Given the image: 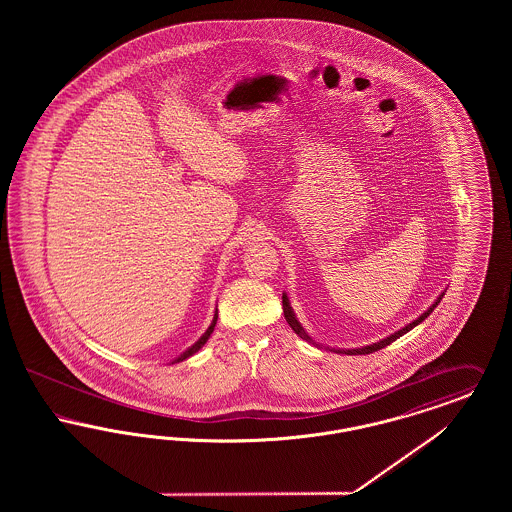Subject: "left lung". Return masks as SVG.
<instances>
[{
	"mask_svg": "<svg viewBox=\"0 0 512 512\" xmlns=\"http://www.w3.org/2000/svg\"><path fill=\"white\" fill-rule=\"evenodd\" d=\"M445 295V292H441L438 295V299L420 315V317L413 320V322H409L407 326H403L401 330H397V332H393L390 336H386L384 340L376 341V343H370V345H363V347H355V349H336V347H328V345H322V343H318V341L313 340L307 332H305V328L301 326V322L297 320L295 317V313H293L292 305H290V297H288V293H284L282 295V305H284V317L288 320V324L292 326L293 332L299 336V338H303L305 341H309V343H313V345H317V347H326V349H330V351H334V353H345V355H368V353H374V351H378V349H382V347H386V345H390L391 341L397 340V338H401L403 334H407V332H411L414 326H418L422 320H426V318L430 317V313L438 307L439 301H441V297Z\"/></svg>",
	"mask_w": 512,
	"mask_h": 512,
	"instance_id": "obj_1",
	"label": "left lung"
}]
</instances>
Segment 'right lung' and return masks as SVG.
<instances>
[{"mask_svg": "<svg viewBox=\"0 0 512 512\" xmlns=\"http://www.w3.org/2000/svg\"><path fill=\"white\" fill-rule=\"evenodd\" d=\"M217 318H219V311H215V317H213V322L209 324V328L205 330V334H203V336H201L199 340L195 341L192 347H188V349H186L184 353H180V355H178V357H176V359L172 361V365H174V363H182V361H186L188 357H192V355H195V353H197V351H199V349H201V347H203V345L207 343V340H209V338H211V334H213V330H215Z\"/></svg>", "mask_w": 512, "mask_h": 512, "instance_id": "obj_1", "label": "right lung"}]
</instances>
